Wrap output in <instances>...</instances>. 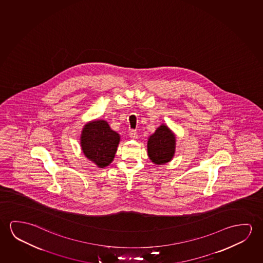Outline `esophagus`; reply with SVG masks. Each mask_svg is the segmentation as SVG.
<instances>
[{
  "instance_id": "1",
  "label": "esophagus",
  "mask_w": 263,
  "mask_h": 263,
  "mask_svg": "<svg viewBox=\"0 0 263 263\" xmlns=\"http://www.w3.org/2000/svg\"><path fill=\"white\" fill-rule=\"evenodd\" d=\"M129 137L132 139H138V134L136 132V130H130Z\"/></svg>"
}]
</instances>
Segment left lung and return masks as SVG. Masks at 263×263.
Listing matches in <instances>:
<instances>
[{
	"label": "left lung",
	"instance_id": "left-lung-1",
	"mask_svg": "<svg viewBox=\"0 0 263 263\" xmlns=\"http://www.w3.org/2000/svg\"><path fill=\"white\" fill-rule=\"evenodd\" d=\"M176 152V135L166 125H159L147 140V155L156 165L171 161Z\"/></svg>",
	"mask_w": 263,
	"mask_h": 263
}]
</instances>
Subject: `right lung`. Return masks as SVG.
I'll use <instances>...</instances> for the list:
<instances>
[{"label":"right lung","instance_id":"obj_1","mask_svg":"<svg viewBox=\"0 0 263 263\" xmlns=\"http://www.w3.org/2000/svg\"><path fill=\"white\" fill-rule=\"evenodd\" d=\"M119 142V134L111 129L108 123L103 119L85 124L80 137L83 153L100 168L112 163Z\"/></svg>","mask_w":263,"mask_h":263}]
</instances>
